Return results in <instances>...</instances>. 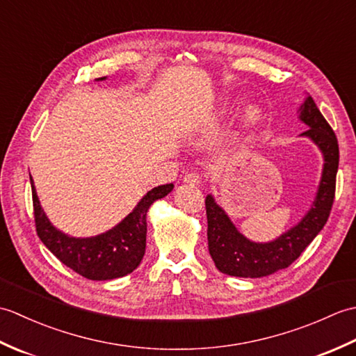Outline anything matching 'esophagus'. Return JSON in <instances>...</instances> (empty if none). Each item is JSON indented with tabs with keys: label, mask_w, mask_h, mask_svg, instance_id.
<instances>
[{
	"label": "esophagus",
	"mask_w": 356,
	"mask_h": 356,
	"mask_svg": "<svg viewBox=\"0 0 356 356\" xmlns=\"http://www.w3.org/2000/svg\"><path fill=\"white\" fill-rule=\"evenodd\" d=\"M184 182L185 184H190V185H199L200 182H202V176L199 172H188V174H185V177H184Z\"/></svg>",
	"instance_id": "34e87169"
}]
</instances>
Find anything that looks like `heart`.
<instances>
[{
	"label": "heart",
	"mask_w": 356,
	"mask_h": 356,
	"mask_svg": "<svg viewBox=\"0 0 356 356\" xmlns=\"http://www.w3.org/2000/svg\"><path fill=\"white\" fill-rule=\"evenodd\" d=\"M260 120V111L257 107H248L243 113V124L246 127H254Z\"/></svg>",
	"instance_id": "heart-1"
}]
</instances>
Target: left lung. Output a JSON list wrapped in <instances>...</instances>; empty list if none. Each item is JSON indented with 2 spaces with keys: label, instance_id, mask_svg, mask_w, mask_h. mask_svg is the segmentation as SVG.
<instances>
[{
  "label": "left lung",
  "instance_id": "1",
  "mask_svg": "<svg viewBox=\"0 0 356 356\" xmlns=\"http://www.w3.org/2000/svg\"><path fill=\"white\" fill-rule=\"evenodd\" d=\"M300 120L309 128L301 136L321 149L324 166L312 208L287 232L269 243L248 240L234 226L213 195H207L208 249L217 269L232 277L260 278L284 269L298 259L326 225L335 199L339 148L337 136L311 96L300 107Z\"/></svg>",
  "mask_w": 356,
  "mask_h": 356
}]
</instances>
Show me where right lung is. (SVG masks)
I'll use <instances>...</instances> for the list:
<instances>
[{
  "instance_id": "obj_1",
  "label": "right lung",
  "mask_w": 356,
  "mask_h": 356,
  "mask_svg": "<svg viewBox=\"0 0 356 356\" xmlns=\"http://www.w3.org/2000/svg\"><path fill=\"white\" fill-rule=\"evenodd\" d=\"M105 78H99L102 81ZM32 184L33 216L38 237L67 268L88 280H113L130 274L139 266L147 246V213L159 199L172 191L174 185L156 186L143 195L130 214L110 231L96 237L76 238L56 229L42 211Z\"/></svg>"
}]
</instances>
